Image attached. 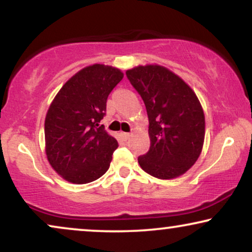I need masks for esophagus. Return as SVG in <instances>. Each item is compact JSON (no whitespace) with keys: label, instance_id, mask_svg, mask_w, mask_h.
<instances>
[{"label":"esophagus","instance_id":"34e87169","mask_svg":"<svg viewBox=\"0 0 252 252\" xmlns=\"http://www.w3.org/2000/svg\"><path fill=\"white\" fill-rule=\"evenodd\" d=\"M130 135H132V134H130V133H125V132H123V133H122V136H123V139H125V140L129 139Z\"/></svg>","mask_w":252,"mask_h":252}]
</instances>
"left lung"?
Listing matches in <instances>:
<instances>
[{
	"label": "left lung",
	"mask_w": 252,
	"mask_h": 252,
	"mask_svg": "<svg viewBox=\"0 0 252 252\" xmlns=\"http://www.w3.org/2000/svg\"><path fill=\"white\" fill-rule=\"evenodd\" d=\"M126 75L149 118L150 148L137 158L141 168L164 180L180 177L196 163L204 143L205 117L197 96L160 65H139Z\"/></svg>",
	"instance_id": "left-lung-1"
}]
</instances>
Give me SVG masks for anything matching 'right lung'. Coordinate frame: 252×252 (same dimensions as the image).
I'll use <instances>...</instances> for the list:
<instances>
[{
	"instance_id": "add662e5",
	"label": "right lung",
	"mask_w": 252,
	"mask_h": 252,
	"mask_svg": "<svg viewBox=\"0 0 252 252\" xmlns=\"http://www.w3.org/2000/svg\"><path fill=\"white\" fill-rule=\"evenodd\" d=\"M123 78L119 68L91 65L68 79L51 102L44 120L46 154L66 181L88 184L109 170L118 142L99 122L109 94Z\"/></svg>"
}]
</instances>
